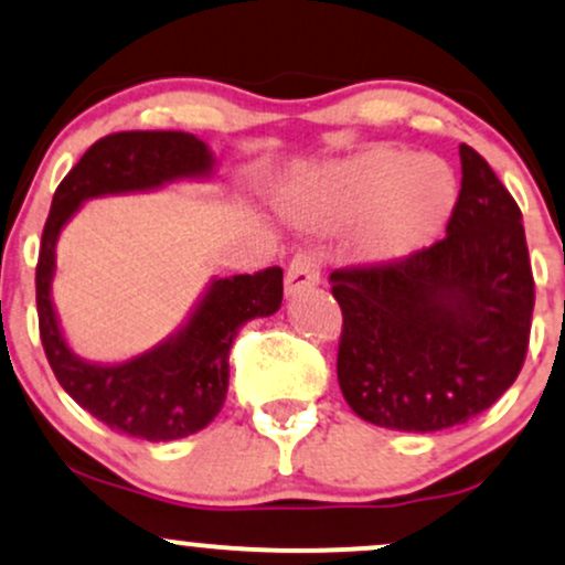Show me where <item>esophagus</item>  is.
Returning a JSON list of instances; mask_svg holds the SVG:
<instances>
[{
    "mask_svg": "<svg viewBox=\"0 0 565 565\" xmlns=\"http://www.w3.org/2000/svg\"><path fill=\"white\" fill-rule=\"evenodd\" d=\"M313 287H319V263H316L313 255H297L289 263L287 278H284L287 297H297Z\"/></svg>",
    "mask_w": 565,
    "mask_h": 565,
    "instance_id": "obj_1",
    "label": "esophagus"
}]
</instances>
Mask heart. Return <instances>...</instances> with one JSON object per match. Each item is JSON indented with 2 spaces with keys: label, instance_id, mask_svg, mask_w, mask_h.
I'll return each instance as SVG.
<instances>
[{
  "label": "heart",
  "instance_id": "1",
  "mask_svg": "<svg viewBox=\"0 0 565 565\" xmlns=\"http://www.w3.org/2000/svg\"><path fill=\"white\" fill-rule=\"evenodd\" d=\"M457 204V178L436 157L372 148L321 172L287 201L310 228L355 225L353 255L364 265H398L438 238Z\"/></svg>",
  "mask_w": 565,
  "mask_h": 565
}]
</instances>
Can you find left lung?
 <instances>
[{"mask_svg":"<svg viewBox=\"0 0 565 565\" xmlns=\"http://www.w3.org/2000/svg\"><path fill=\"white\" fill-rule=\"evenodd\" d=\"M444 242L398 265L329 276L342 308L337 380L366 423L436 433L486 412L521 372L534 278L515 199L459 146Z\"/></svg>","mask_w":565,"mask_h":565,"instance_id":"left-lung-1","label":"left lung"}]
</instances>
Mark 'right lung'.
Here are the masks:
<instances>
[{
  "instance_id": "right-lung-1",
  "label": "right lung",
  "mask_w": 565,
  "mask_h": 565,
  "mask_svg": "<svg viewBox=\"0 0 565 565\" xmlns=\"http://www.w3.org/2000/svg\"><path fill=\"white\" fill-rule=\"evenodd\" d=\"M215 153L191 132H116L87 148L57 185L36 265L39 334L57 382L111 430L142 440H178L204 430L228 393L233 337L252 319L281 308V268L249 276H212L185 321L153 348L100 364L68 345L53 300L57 238L84 201L153 193L174 183L215 178Z\"/></svg>"
}]
</instances>
